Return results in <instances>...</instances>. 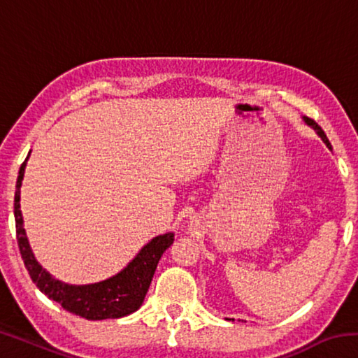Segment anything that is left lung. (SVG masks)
I'll return each instance as SVG.
<instances>
[{
    "label": "left lung",
    "mask_w": 358,
    "mask_h": 358,
    "mask_svg": "<svg viewBox=\"0 0 358 358\" xmlns=\"http://www.w3.org/2000/svg\"><path fill=\"white\" fill-rule=\"evenodd\" d=\"M303 120H305V123L308 124V126H311V128L314 129V131H316L317 132V134H319V137L320 138H322V141H324V143L327 145V147H329L330 150H331V143L329 142V138H327V136H325V132L322 131V128H320V126L316 123V121H314V120H311V118H308V117H303Z\"/></svg>",
    "instance_id": "obj_1"
}]
</instances>
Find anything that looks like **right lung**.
Instances as JSON below:
<instances>
[{"instance_id": "1", "label": "right lung", "mask_w": 358, "mask_h": 358, "mask_svg": "<svg viewBox=\"0 0 358 358\" xmlns=\"http://www.w3.org/2000/svg\"><path fill=\"white\" fill-rule=\"evenodd\" d=\"M29 156V155H28ZM28 157L23 162L15 185L14 216L17 243L33 282L48 299L59 303L63 310L88 320L118 319L137 311L142 306L145 295L153 280L157 262L167 248L173 243V234L169 232L148 241L137 256L112 278L106 281L87 284V286H72L52 278L34 259L29 248L23 217L20 210V187L25 173Z\"/></svg>"}]
</instances>
